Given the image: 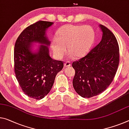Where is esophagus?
<instances>
[{
	"instance_id": "esophagus-1",
	"label": "esophagus",
	"mask_w": 129,
	"mask_h": 129,
	"mask_svg": "<svg viewBox=\"0 0 129 129\" xmlns=\"http://www.w3.org/2000/svg\"><path fill=\"white\" fill-rule=\"evenodd\" d=\"M71 65V62H69V61H66V62L64 63V66L65 67H70Z\"/></svg>"
}]
</instances>
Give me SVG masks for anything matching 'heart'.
I'll return each mask as SVG.
<instances>
[{
	"label": "heart",
	"mask_w": 129,
	"mask_h": 129,
	"mask_svg": "<svg viewBox=\"0 0 129 129\" xmlns=\"http://www.w3.org/2000/svg\"><path fill=\"white\" fill-rule=\"evenodd\" d=\"M95 32L90 26L68 24L62 26L53 38L52 48L58 58H61L67 51L75 57L83 56L95 41Z\"/></svg>",
	"instance_id": "b5f03b06"
}]
</instances>
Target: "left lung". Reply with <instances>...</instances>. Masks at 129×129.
<instances>
[{
    "label": "left lung",
    "instance_id": "obj_1",
    "mask_svg": "<svg viewBox=\"0 0 129 129\" xmlns=\"http://www.w3.org/2000/svg\"><path fill=\"white\" fill-rule=\"evenodd\" d=\"M101 41L87 55L72 63L75 75L73 86L81 97L95 96L105 91L113 81L119 63V48L114 34L100 25Z\"/></svg>",
    "mask_w": 129,
    "mask_h": 129
}]
</instances>
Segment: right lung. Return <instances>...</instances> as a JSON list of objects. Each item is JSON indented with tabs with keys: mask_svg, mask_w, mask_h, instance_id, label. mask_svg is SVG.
Listing matches in <instances>:
<instances>
[{
	"mask_svg": "<svg viewBox=\"0 0 129 129\" xmlns=\"http://www.w3.org/2000/svg\"><path fill=\"white\" fill-rule=\"evenodd\" d=\"M53 22L39 20L26 27L18 37L14 46V72L23 92L36 100L44 98L50 91L57 73L64 67V62L52 59L48 46L50 42L45 31ZM41 43L34 54L31 44Z\"/></svg>",
	"mask_w": 129,
	"mask_h": 129,
	"instance_id": "1",
	"label": "right lung"
}]
</instances>
